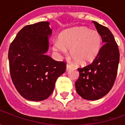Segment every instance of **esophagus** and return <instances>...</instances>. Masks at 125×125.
I'll list each match as a JSON object with an SVG mask.
<instances>
[{
    "instance_id": "obj_1",
    "label": "esophagus",
    "mask_w": 125,
    "mask_h": 125,
    "mask_svg": "<svg viewBox=\"0 0 125 125\" xmlns=\"http://www.w3.org/2000/svg\"><path fill=\"white\" fill-rule=\"evenodd\" d=\"M72 68V66L70 65H69V64H67L66 65V70H68L69 69H70Z\"/></svg>"
}]
</instances>
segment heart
<instances>
[{"label": "heart", "mask_w": 125, "mask_h": 125, "mask_svg": "<svg viewBox=\"0 0 125 125\" xmlns=\"http://www.w3.org/2000/svg\"><path fill=\"white\" fill-rule=\"evenodd\" d=\"M102 42L99 32L84 26L76 27L63 31L59 40L53 42L52 49L58 54H63L70 50V56L76 65L84 66L96 58Z\"/></svg>", "instance_id": "1"}]
</instances>
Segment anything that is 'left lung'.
Wrapping results in <instances>:
<instances>
[{
  "label": "left lung",
  "instance_id": "obj_1",
  "mask_svg": "<svg viewBox=\"0 0 125 125\" xmlns=\"http://www.w3.org/2000/svg\"><path fill=\"white\" fill-rule=\"evenodd\" d=\"M92 22L104 45L91 64L78 68L80 76L75 83L78 94L88 100H98L109 92L115 81L120 59L118 45L111 31L96 21Z\"/></svg>",
  "mask_w": 125,
  "mask_h": 125
}]
</instances>
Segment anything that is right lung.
<instances>
[{
    "label": "right lung",
    "mask_w": 125,
    "mask_h": 125,
    "mask_svg": "<svg viewBox=\"0 0 125 125\" xmlns=\"http://www.w3.org/2000/svg\"><path fill=\"white\" fill-rule=\"evenodd\" d=\"M52 34L47 21L27 25L10 45L8 56L12 82L28 100L47 99L53 92L57 78L65 72V63L46 55Z\"/></svg>",
    "instance_id": "right-lung-1"
}]
</instances>
